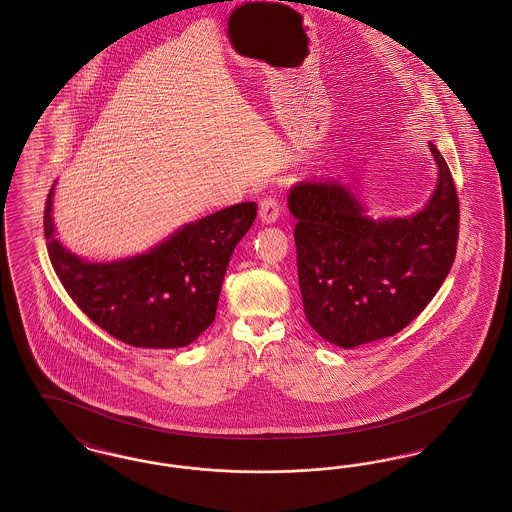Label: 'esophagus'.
Instances as JSON below:
<instances>
[{"label":"esophagus","instance_id":"1","mask_svg":"<svg viewBox=\"0 0 512 512\" xmlns=\"http://www.w3.org/2000/svg\"><path fill=\"white\" fill-rule=\"evenodd\" d=\"M280 217V207L276 203V199L272 197H265L261 203H259V219L263 224H274Z\"/></svg>","mask_w":512,"mask_h":512}]
</instances>
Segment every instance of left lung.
Instances as JSON below:
<instances>
[{"mask_svg": "<svg viewBox=\"0 0 512 512\" xmlns=\"http://www.w3.org/2000/svg\"><path fill=\"white\" fill-rule=\"evenodd\" d=\"M438 182L426 205L405 217H372L357 188L340 178L295 182V224L303 309L322 340L343 349L401 332L438 293L455 261L459 197L432 142Z\"/></svg>", "mask_w": 512, "mask_h": 512, "instance_id": "obj_1", "label": "left lung"}]
</instances>
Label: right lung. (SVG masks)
<instances>
[{"mask_svg": "<svg viewBox=\"0 0 512 512\" xmlns=\"http://www.w3.org/2000/svg\"><path fill=\"white\" fill-rule=\"evenodd\" d=\"M55 186L44 211L49 259L74 303L99 328L134 347L176 349L213 324L234 247L257 215L255 201L188 222L142 253L88 261L57 238Z\"/></svg>", "mask_w": 512, "mask_h": 512, "instance_id": "right-lung-1", "label": "right lung"}]
</instances>
